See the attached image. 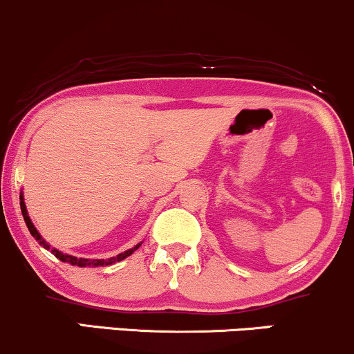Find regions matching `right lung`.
<instances>
[{
    "label": "right lung",
    "instance_id": "right-lung-1",
    "mask_svg": "<svg viewBox=\"0 0 354 354\" xmlns=\"http://www.w3.org/2000/svg\"><path fill=\"white\" fill-rule=\"evenodd\" d=\"M19 201H21V202H19V203H21V212H23V217H24V222H26V227H28L29 234L35 236L37 242H39V245H43L46 250H51V253H53L54 257H56V259H59L61 261H66V263L77 265V267H106V265H112V263H115V261H120V260L127 259L129 255H132V253H134V252L137 250V248L140 247V243H139V245H136L134 248H129V250L119 253V255H115V257H111V259H106V260H104V259H102V260H97V259H95V260H91V259H77V257L68 255V253H62V252H59V250H56V248H51V245H49V243H46L44 240H43V236L39 235V232L36 230V227L32 225L31 218L28 217V210H26V205H24L23 194L19 195Z\"/></svg>",
    "mask_w": 354,
    "mask_h": 354
}]
</instances>
